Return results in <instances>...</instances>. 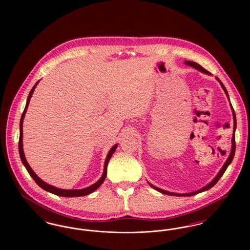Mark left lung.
<instances>
[{
	"label": "left lung",
	"instance_id": "left-lung-1",
	"mask_svg": "<svg viewBox=\"0 0 250 250\" xmlns=\"http://www.w3.org/2000/svg\"><path fill=\"white\" fill-rule=\"evenodd\" d=\"M185 63L186 64H188V65H190L192 67H194V68H196L197 70H199V71L202 72V73H204V74H207V75H211V73L210 72L207 71L206 69H204L202 66H201L199 63H197V62H191V61H185ZM217 81H218V83H220L221 85V87H222V89L224 90V92H225V94H226L227 97H228V99L229 100V94H228V91L226 90V87L224 86V84L222 83L221 82H220V80L218 79V78H215ZM230 105V108H231V110H232V116H233V134H232V138H231V151H230V154L229 155V157H228V159L226 160V162L224 163V165L223 167H221V169L219 170V172L216 174V176L214 177L208 185H206L205 187H203L201 189H199V190L194 191V192H190V193H184V194H180V193H174V192H169V191L164 190V189H161V188H156L155 186H153L152 184H150L149 182H148V184L155 189V190L158 191V192H160V193H162V194H165V195H169V196H178V197H188V196H194V195H197V194H199V193H201V192H203V191L208 190V189H210V188H212L213 187H214V185L218 182V180L221 178V176L224 174V172L226 171L227 167H229V165L231 163V161H232V159H233V157H234V154H235V129H236V115H235V112H234V109H233V107L231 106V104H229Z\"/></svg>",
	"mask_w": 250,
	"mask_h": 250
}]
</instances>
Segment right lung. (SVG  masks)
Wrapping results in <instances>:
<instances>
[{
    "mask_svg": "<svg viewBox=\"0 0 250 250\" xmlns=\"http://www.w3.org/2000/svg\"><path fill=\"white\" fill-rule=\"evenodd\" d=\"M38 83H39V81H38V82L35 84V86L32 88V90H31V92H30V94H29V96H28V98H27V102H26V106H25V108H24L23 113H22L21 118V123H20V141H19V152H20V155H21V161H22V163H23L24 167H26L27 171H28L29 174L31 175V177L34 179V180L36 181V184H37L41 188H43L44 190L50 192V193H52V194H54V195H57V196L67 197V198H71V197H83V196L89 195V194H91V193H93L94 191L96 190V189L103 184L104 180H105L106 176H107V164H108V161H109L110 157L113 155V153L115 152V150H116L118 144L113 145V146L110 148V150L108 151L107 157H106V160H105V164H104V171H103V174H102L101 178L99 179L94 185H92V186H90V187H88V188H83V189H62V188H56V187L50 186V185L47 184L46 182H44L42 179L39 178V177L36 175V172L32 169V167L28 164L27 160H26V157H25V155H24L23 143H22V138H23V130H22V127H23V126H22V125H23V119L24 117H25V113H26V111H27V108H28V106H29L31 97H32V95L34 94V91H35V89H36V87Z\"/></svg>",
    "mask_w": 250,
    "mask_h": 250,
    "instance_id": "right-lung-1",
    "label": "right lung"
}]
</instances>
